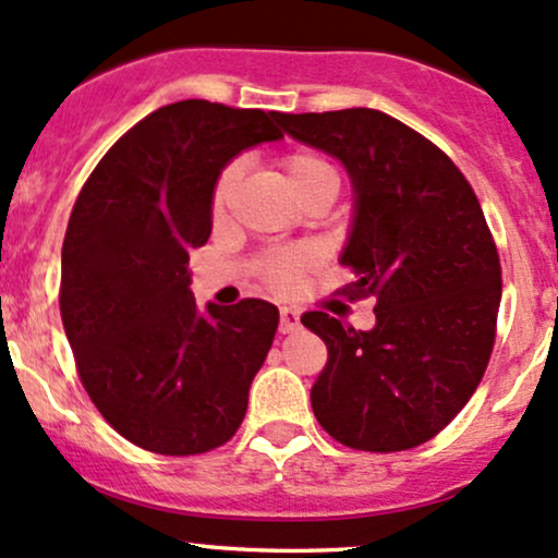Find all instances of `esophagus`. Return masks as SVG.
<instances>
[{
	"instance_id": "obj_1",
	"label": "esophagus",
	"mask_w": 558,
	"mask_h": 558,
	"mask_svg": "<svg viewBox=\"0 0 558 558\" xmlns=\"http://www.w3.org/2000/svg\"><path fill=\"white\" fill-rule=\"evenodd\" d=\"M299 330V312L293 307H280V333Z\"/></svg>"
}]
</instances>
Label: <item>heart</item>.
Wrapping results in <instances>:
<instances>
[{"instance_id":"1","label":"heart","mask_w":558,"mask_h":558,"mask_svg":"<svg viewBox=\"0 0 558 558\" xmlns=\"http://www.w3.org/2000/svg\"><path fill=\"white\" fill-rule=\"evenodd\" d=\"M280 169H283L286 180L293 187V193L302 198L312 187H336L339 190V171L330 161L312 150H291L280 158ZM238 180H241V163L230 161L228 167L217 174L211 187V214L214 219L225 217L228 211L232 193H235ZM320 262L315 246L310 243H291V246H267L256 254L254 272L265 280L272 289H291L293 283L304 278L312 267Z\"/></svg>"}]
</instances>
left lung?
<instances>
[{"label": "left lung", "instance_id": "obj_1", "mask_svg": "<svg viewBox=\"0 0 558 558\" xmlns=\"http://www.w3.org/2000/svg\"><path fill=\"white\" fill-rule=\"evenodd\" d=\"M291 137L330 153L354 185L341 265L349 302L376 326L302 315L328 347L312 410L336 442L397 452L437 437L485 376L500 307V256L480 198L424 134L373 108L278 113Z\"/></svg>", "mask_w": 558, "mask_h": 558}]
</instances>
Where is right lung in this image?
I'll use <instances>...</instances> for the list:
<instances>
[{"label":"right lung","mask_w":558,"mask_h":558,"mask_svg":"<svg viewBox=\"0 0 558 558\" xmlns=\"http://www.w3.org/2000/svg\"><path fill=\"white\" fill-rule=\"evenodd\" d=\"M275 110L182 100L153 110L100 158L73 204L60 317L89 400L124 439L198 456L241 426L278 307H195L190 251L211 235L230 158L283 137Z\"/></svg>","instance_id":"right-lung-1"}]
</instances>
